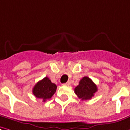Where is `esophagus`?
I'll return each mask as SVG.
<instances>
[{"mask_svg": "<svg viewBox=\"0 0 130 130\" xmlns=\"http://www.w3.org/2000/svg\"><path fill=\"white\" fill-rule=\"evenodd\" d=\"M65 85H70V81H68L66 83H65Z\"/></svg>", "mask_w": 130, "mask_h": 130, "instance_id": "1", "label": "esophagus"}]
</instances>
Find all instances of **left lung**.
<instances>
[{"label": "left lung", "instance_id": "left-lung-1", "mask_svg": "<svg viewBox=\"0 0 130 130\" xmlns=\"http://www.w3.org/2000/svg\"><path fill=\"white\" fill-rule=\"evenodd\" d=\"M97 91V85L88 77H83L75 88V93L82 100H90Z\"/></svg>", "mask_w": 130, "mask_h": 130}]
</instances>
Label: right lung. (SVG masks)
<instances>
[{"label":"right lung","instance_id":"add662e5","mask_svg":"<svg viewBox=\"0 0 130 130\" xmlns=\"http://www.w3.org/2000/svg\"><path fill=\"white\" fill-rule=\"evenodd\" d=\"M56 89L57 85L53 83L47 77H45L35 84L32 88V93L35 98L42 99L43 102H45L46 100L52 98Z\"/></svg>","mask_w":130,"mask_h":130}]
</instances>
